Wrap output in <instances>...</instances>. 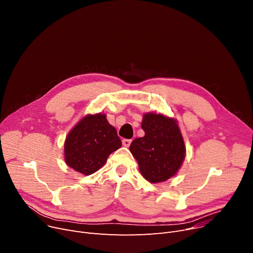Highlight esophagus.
Segmentation results:
<instances>
[{"mask_svg":"<svg viewBox=\"0 0 253 253\" xmlns=\"http://www.w3.org/2000/svg\"><path fill=\"white\" fill-rule=\"evenodd\" d=\"M131 141H132L131 139H123V140H122V143H123L124 147L128 148L129 145H130V143H131Z\"/></svg>","mask_w":253,"mask_h":253,"instance_id":"34e87169","label":"esophagus"}]
</instances>
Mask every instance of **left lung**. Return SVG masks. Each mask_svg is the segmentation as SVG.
Returning <instances> with one entry per match:
<instances>
[{
	"label": "left lung",
	"mask_w": 253,
	"mask_h": 253,
	"mask_svg": "<svg viewBox=\"0 0 253 253\" xmlns=\"http://www.w3.org/2000/svg\"><path fill=\"white\" fill-rule=\"evenodd\" d=\"M141 128L144 136L135 138L130 152L138 162L142 176L156 183L169 179L180 168L185 147L174 119L161 114H145Z\"/></svg>",
	"instance_id": "8db88e82"
}]
</instances>
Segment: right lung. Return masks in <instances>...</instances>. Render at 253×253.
Masks as SVG:
<instances>
[{"label":"right lung","mask_w":253,"mask_h":253,"mask_svg":"<svg viewBox=\"0 0 253 253\" xmlns=\"http://www.w3.org/2000/svg\"><path fill=\"white\" fill-rule=\"evenodd\" d=\"M121 145L117 130L109 124L105 115H88L65 139V163L80 173L89 175L101 168L108 157Z\"/></svg>","instance_id":"obj_1"}]
</instances>
